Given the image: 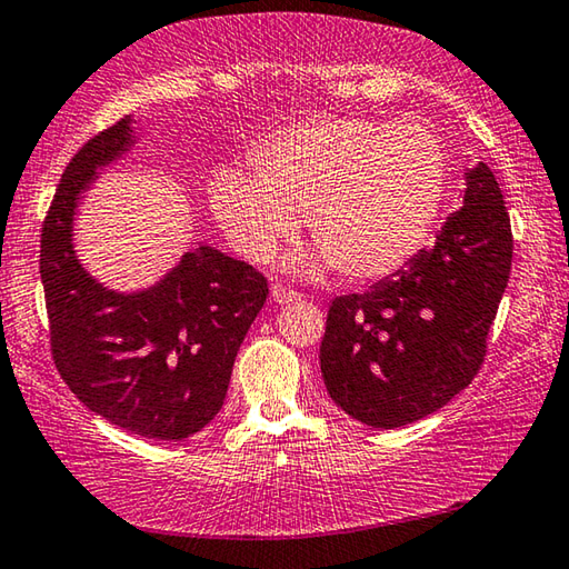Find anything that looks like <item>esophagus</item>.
<instances>
[{
    "label": "esophagus",
    "instance_id": "34e87169",
    "mask_svg": "<svg viewBox=\"0 0 569 569\" xmlns=\"http://www.w3.org/2000/svg\"><path fill=\"white\" fill-rule=\"evenodd\" d=\"M271 298H273V303H278V306H286V303L301 301V296H298L296 291H291V288L281 286V283H276V286L271 288Z\"/></svg>",
    "mask_w": 569,
    "mask_h": 569
}]
</instances>
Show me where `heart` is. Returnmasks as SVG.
Wrapping results in <instances>:
<instances>
[{
    "label": "heart",
    "mask_w": 569,
    "mask_h": 569,
    "mask_svg": "<svg viewBox=\"0 0 569 569\" xmlns=\"http://www.w3.org/2000/svg\"><path fill=\"white\" fill-rule=\"evenodd\" d=\"M248 160L253 172L228 162L208 186L228 243L263 263L306 216L319 248L291 256L293 271L336 266L353 281L387 278L417 253L449 180L445 142L419 120L319 114L271 132Z\"/></svg>",
    "instance_id": "heart-1"
}]
</instances>
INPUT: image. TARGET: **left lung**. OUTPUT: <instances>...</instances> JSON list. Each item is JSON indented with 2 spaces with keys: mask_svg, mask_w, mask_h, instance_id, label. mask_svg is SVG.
Masks as SVG:
<instances>
[{
  "mask_svg": "<svg viewBox=\"0 0 569 569\" xmlns=\"http://www.w3.org/2000/svg\"><path fill=\"white\" fill-rule=\"evenodd\" d=\"M465 206L437 243L366 293L333 298L321 341L331 399L373 429L407 427L477 377L512 268V226L495 172H465Z\"/></svg>",
  "mask_w": 569,
  "mask_h": 569,
  "instance_id": "8db88e82",
  "label": "left lung"
}]
</instances>
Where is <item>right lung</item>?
<instances>
[{"label": "right lung", "mask_w": 569, "mask_h": 569, "mask_svg": "<svg viewBox=\"0 0 569 569\" xmlns=\"http://www.w3.org/2000/svg\"><path fill=\"white\" fill-rule=\"evenodd\" d=\"M134 146L132 118L94 134L64 168L42 226L40 273L52 359L90 411L132 435L180 441L223 409L236 353L268 296L253 266L198 246L142 291L102 286L72 228L100 168Z\"/></svg>", "instance_id": "obj_1"}]
</instances>
